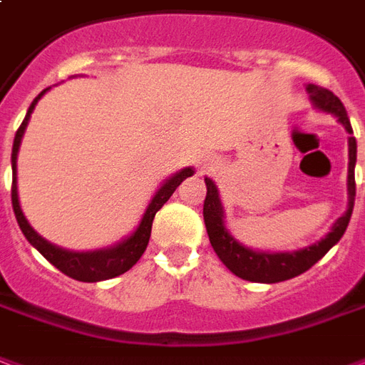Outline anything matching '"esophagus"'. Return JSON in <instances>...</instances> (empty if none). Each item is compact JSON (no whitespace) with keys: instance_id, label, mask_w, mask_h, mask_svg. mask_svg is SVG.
<instances>
[{"instance_id":"esophagus-1","label":"esophagus","mask_w":365,"mask_h":365,"mask_svg":"<svg viewBox=\"0 0 365 365\" xmlns=\"http://www.w3.org/2000/svg\"><path fill=\"white\" fill-rule=\"evenodd\" d=\"M210 166H212V162H210V160L201 162V168H210Z\"/></svg>"}]
</instances>
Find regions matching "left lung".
<instances>
[{
    "instance_id": "1",
    "label": "left lung",
    "mask_w": 365,
    "mask_h": 365,
    "mask_svg": "<svg viewBox=\"0 0 365 365\" xmlns=\"http://www.w3.org/2000/svg\"><path fill=\"white\" fill-rule=\"evenodd\" d=\"M309 100L313 106L319 108L327 114H333L336 120L341 121L350 137H348V207L346 212L342 215L336 222L333 224L331 232L327 234L321 242L304 247L298 251H284V253H269V251H253L245 247L232 236L230 232L224 226V209L218 197L217 185L212 180L205 178L207 183V197L203 205V217L207 234H209L210 245L217 251L224 265L228 267L236 277L250 282H282V280L294 279L307 269H312L319 261L327 251L331 250L342 234L346 232V226L352 217L356 197V180H354V166H356V139L352 137V125L348 120L346 110L339 96H334L331 91H327L323 86L307 85L306 86Z\"/></svg>"
}]
</instances>
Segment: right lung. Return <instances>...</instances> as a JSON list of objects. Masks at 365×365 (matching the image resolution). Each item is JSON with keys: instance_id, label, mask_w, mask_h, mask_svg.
Here are the masks:
<instances>
[{"instance_id": "right-lung-1", "label": "right lung", "mask_w": 365, "mask_h": 365, "mask_svg": "<svg viewBox=\"0 0 365 365\" xmlns=\"http://www.w3.org/2000/svg\"><path fill=\"white\" fill-rule=\"evenodd\" d=\"M48 91V88H46ZM42 93L32 100L29 112L24 115L21 128L17 129L15 133V141H13V153H11V168H13V185H11V203H13V210H15V217H17V222L23 230L24 237L29 240V244L34 245L36 250L44 255L50 263H52L56 269L71 277L75 280H81V282H98V280L114 279V277H120L125 271H129L131 267L141 259V255L145 253L148 245V237H150V228H153V220H155V215L162 209V205L168 201L172 193L175 191V187L185 180L193 175V168H183L182 172L174 174L170 180L162 183L160 190L156 191L155 197L150 199L145 215H143L141 222L137 226V230L131 234L129 237H125L123 242H120L114 247H108V250H98V251H86V253H79V251H67L61 250L58 245L46 242L44 237L38 236L34 228H32L29 220L24 218L23 210H21V205H19V191H17V155L19 147H21V141H23L24 129L29 125V120H31V114L36 102L42 98Z\"/></svg>"}]
</instances>
